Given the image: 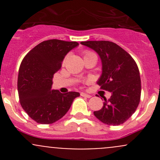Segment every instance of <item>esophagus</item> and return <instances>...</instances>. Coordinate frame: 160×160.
Here are the masks:
<instances>
[{
    "label": "esophagus",
    "mask_w": 160,
    "mask_h": 160,
    "mask_svg": "<svg viewBox=\"0 0 160 160\" xmlns=\"http://www.w3.org/2000/svg\"><path fill=\"white\" fill-rule=\"evenodd\" d=\"M80 95H81L82 97H84V98H91V96H90V95L88 94V93H83V92H81V93H80Z\"/></svg>",
    "instance_id": "obj_1"
}]
</instances>
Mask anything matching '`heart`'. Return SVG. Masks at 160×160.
Returning a JSON list of instances; mask_svg holds the SVG:
<instances>
[{
	"mask_svg": "<svg viewBox=\"0 0 160 160\" xmlns=\"http://www.w3.org/2000/svg\"><path fill=\"white\" fill-rule=\"evenodd\" d=\"M93 54H94V53L91 52L87 51V52H85V53H84V57H87V56H91V55H93Z\"/></svg>",
	"mask_w": 160,
	"mask_h": 160,
	"instance_id": "1",
	"label": "heart"
}]
</instances>
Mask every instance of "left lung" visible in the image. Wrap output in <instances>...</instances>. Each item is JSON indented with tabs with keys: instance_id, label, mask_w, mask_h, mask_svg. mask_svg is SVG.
Returning a JSON list of instances; mask_svg holds the SVG:
<instances>
[{
	"instance_id": "8db88e82",
	"label": "left lung",
	"mask_w": 160,
	"mask_h": 160,
	"mask_svg": "<svg viewBox=\"0 0 160 160\" xmlns=\"http://www.w3.org/2000/svg\"><path fill=\"white\" fill-rule=\"evenodd\" d=\"M81 44L98 54L102 72L97 83L111 93L108 100L104 98L102 108L93 114L106 125L123 124L134 114L140 101L141 80L136 62L112 42L88 41Z\"/></svg>"
}]
</instances>
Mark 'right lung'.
I'll return each mask as SVG.
<instances>
[{
  "instance_id": "right-lung-1",
  "label": "right lung",
  "mask_w": 160,
  "mask_h": 160,
  "mask_svg": "<svg viewBox=\"0 0 160 160\" xmlns=\"http://www.w3.org/2000/svg\"><path fill=\"white\" fill-rule=\"evenodd\" d=\"M79 46L77 42L44 41L33 48L22 60L18 78L21 105L39 124H52L62 118L78 92L62 93L52 89L53 75L60 70L67 53Z\"/></svg>"
}]
</instances>
